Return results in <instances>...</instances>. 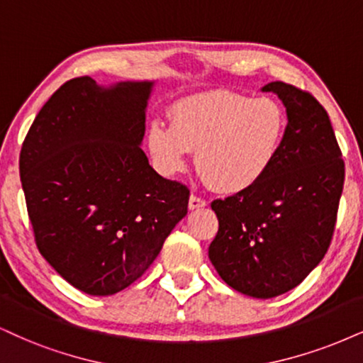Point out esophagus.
Returning <instances> with one entry per match:
<instances>
[{"instance_id":"obj_1","label":"esophagus","mask_w":363,"mask_h":363,"mask_svg":"<svg viewBox=\"0 0 363 363\" xmlns=\"http://www.w3.org/2000/svg\"><path fill=\"white\" fill-rule=\"evenodd\" d=\"M203 207H207V202H205L203 199H200V196H196V195L190 196V200H189V208L190 210L203 208Z\"/></svg>"}]
</instances>
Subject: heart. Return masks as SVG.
Listing matches in <instances>:
<instances>
[{"instance_id":"1","label":"heart","mask_w":363,"mask_h":363,"mask_svg":"<svg viewBox=\"0 0 363 363\" xmlns=\"http://www.w3.org/2000/svg\"><path fill=\"white\" fill-rule=\"evenodd\" d=\"M172 124L156 119L147 150L163 174L185 168L190 151L202 180L220 194H240L266 177L279 155L288 119L271 97L213 91L174 102Z\"/></svg>"}]
</instances>
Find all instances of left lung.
Segmentation results:
<instances>
[{"label":"left lung","mask_w":363,"mask_h":363,"mask_svg":"<svg viewBox=\"0 0 363 363\" xmlns=\"http://www.w3.org/2000/svg\"><path fill=\"white\" fill-rule=\"evenodd\" d=\"M288 126L279 155L252 189L213 200L208 257L230 288L269 299L296 288L332 242L345 163L328 114L310 92L271 82Z\"/></svg>","instance_id":"left-lung-1"}]
</instances>
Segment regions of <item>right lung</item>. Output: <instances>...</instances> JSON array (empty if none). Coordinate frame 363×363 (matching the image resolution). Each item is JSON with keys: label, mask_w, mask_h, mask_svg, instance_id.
<instances>
[{"label": "right lung", "mask_w": 363, "mask_h": 363, "mask_svg": "<svg viewBox=\"0 0 363 363\" xmlns=\"http://www.w3.org/2000/svg\"><path fill=\"white\" fill-rule=\"evenodd\" d=\"M151 89L101 87L87 75L69 80L21 146V186L40 254L92 296L140 279L189 212L190 190L160 177L140 146Z\"/></svg>", "instance_id": "1"}]
</instances>
